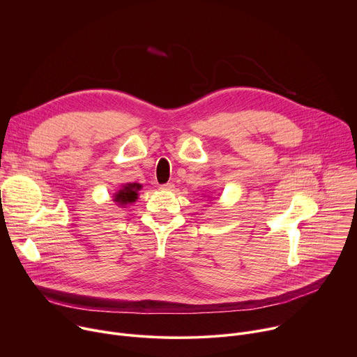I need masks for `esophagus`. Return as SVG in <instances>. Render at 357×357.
Returning <instances> with one entry per match:
<instances>
[{"instance_id":"1","label":"esophagus","mask_w":357,"mask_h":357,"mask_svg":"<svg viewBox=\"0 0 357 357\" xmlns=\"http://www.w3.org/2000/svg\"><path fill=\"white\" fill-rule=\"evenodd\" d=\"M174 188H175V185L172 182H168V183H164L160 186L161 190H174Z\"/></svg>"}]
</instances>
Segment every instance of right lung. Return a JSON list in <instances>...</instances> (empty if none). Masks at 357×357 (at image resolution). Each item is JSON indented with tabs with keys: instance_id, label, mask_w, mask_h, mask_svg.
I'll list each match as a JSON object with an SVG mask.
<instances>
[{
	"instance_id": "obj_1",
	"label": "right lung",
	"mask_w": 357,
	"mask_h": 357,
	"mask_svg": "<svg viewBox=\"0 0 357 357\" xmlns=\"http://www.w3.org/2000/svg\"><path fill=\"white\" fill-rule=\"evenodd\" d=\"M142 188L139 183H126L123 188L114 193V202H117L120 206L128 205L138 199V190Z\"/></svg>"
}]
</instances>
